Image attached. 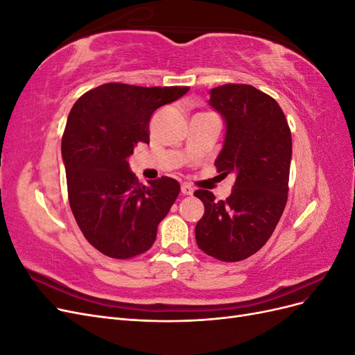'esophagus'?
I'll return each mask as SVG.
<instances>
[{
  "label": "esophagus",
  "instance_id": "esophagus-1",
  "mask_svg": "<svg viewBox=\"0 0 355 355\" xmlns=\"http://www.w3.org/2000/svg\"><path fill=\"white\" fill-rule=\"evenodd\" d=\"M180 191H182V194H184V196H192V194H194V188H192V187L188 185V184L182 185Z\"/></svg>",
  "mask_w": 355,
  "mask_h": 355
}]
</instances>
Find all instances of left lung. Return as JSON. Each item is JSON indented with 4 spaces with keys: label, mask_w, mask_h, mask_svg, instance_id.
Instances as JSON below:
<instances>
[{
    "label": "left lung",
    "mask_w": 355,
    "mask_h": 355,
    "mask_svg": "<svg viewBox=\"0 0 355 355\" xmlns=\"http://www.w3.org/2000/svg\"><path fill=\"white\" fill-rule=\"evenodd\" d=\"M209 105L227 124L214 166L220 176L234 173L235 184L225 201L206 189L194 192L204 204L196 240L209 256L239 262L262 249L284 211L292 135L280 105L253 85L214 87Z\"/></svg>",
    "instance_id": "obj_1"
}]
</instances>
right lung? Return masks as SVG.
I'll return each instance as SVG.
<instances>
[{"label":"right lung","instance_id":"1","mask_svg":"<svg viewBox=\"0 0 355 355\" xmlns=\"http://www.w3.org/2000/svg\"><path fill=\"white\" fill-rule=\"evenodd\" d=\"M188 90L108 83L72 106L62 137L69 206L85 240L101 253L130 259L154 244L180 185L167 176L149 180V187L139 184L127 158L137 144H149L154 111Z\"/></svg>","mask_w":355,"mask_h":355}]
</instances>
